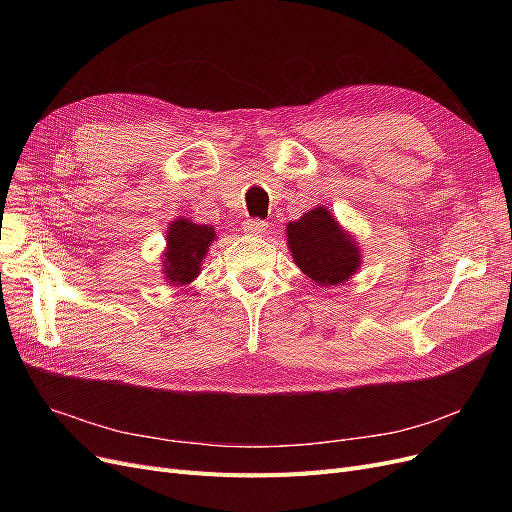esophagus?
<instances>
[{
	"label": "esophagus",
	"mask_w": 512,
	"mask_h": 512,
	"mask_svg": "<svg viewBox=\"0 0 512 512\" xmlns=\"http://www.w3.org/2000/svg\"><path fill=\"white\" fill-rule=\"evenodd\" d=\"M242 228H245V232L251 236H263L267 232V228H270V224L263 220H247Z\"/></svg>",
	"instance_id": "obj_1"
}]
</instances>
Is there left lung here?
<instances>
[{
    "label": "left lung",
    "mask_w": 512,
    "mask_h": 512,
    "mask_svg": "<svg viewBox=\"0 0 512 512\" xmlns=\"http://www.w3.org/2000/svg\"><path fill=\"white\" fill-rule=\"evenodd\" d=\"M286 240L292 261L317 286H340L361 267V249L355 234L344 230L326 205L303 213L301 220L286 224Z\"/></svg>",
    "instance_id": "1"
}]
</instances>
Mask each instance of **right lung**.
I'll list each match as a JSON object with an SVG mask.
<instances>
[{
    "label": "right lung",
    "instance_id": "obj_1",
    "mask_svg": "<svg viewBox=\"0 0 512 512\" xmlns=\"http://www.w3.org/2000/svg\"><path fill=\"white\" fill-rule=\"evenodd\" d=\"M213 240H218L213 226L195 224L176 218L166 230V249L161 253V274L170 286H186L201 274Z\"/></svg>",
    "mask_w": 512,
    "mask_h": 512
}]
</instances>
